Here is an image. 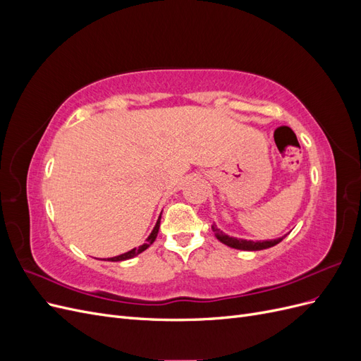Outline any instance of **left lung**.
Returning <instances> with one entry per match:
<instances>
[{
	"instance_id": "left-lung-1",
	"label": "left lung",
	"mask_w": 361,
	"mask_h": 361,
	"mask_svg": "<svg viewBox=\"0 0 361 361\" xmlns=\"http://www.w3.org/2000/svg\"><path fill=\"white\" fill-rule=\"evenodd\" d=\"M212 231L215 233V238L218 241L223 243L227 247H232L236 250H244V251H257V250H265L269 247H274L279 243H281L285 236L277 238V239H267V241H250V239H243V238H233V236H228L226 235L223 231L216 227V224H212Z\"/></svg>"
}]
</instances>
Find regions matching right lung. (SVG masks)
Segmentation results:
<instances>
[{
	"label": "right lung",
	"instance_id": "right-lung-1",
	"mask_svg": "<svg viewBox=\"0 0 361 361\" xmlns=\"http://www.w3.org/2000/svg\"><path fill=\"white\" fill-rule=\"evenodd\" d=\"M162 214V212H161ZM159 221H161V215H159V218H158V221H157V224H155V227H154V231L150 232V235L147 236V239H146V243L143 244V245H140V247H137V248H133V250H129V251H126V253H123V255H120V256H114V257H110V259H106L108 262H122V260H128V259H133V257H135V256H138L140 253H143L145 250H147L152 244H154V241L157 239V236H158V232H159Z\"/></svg>",
	"mask_w": 361,
	"mask_h": 361
}]
</instances>
